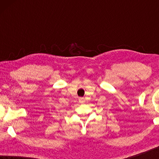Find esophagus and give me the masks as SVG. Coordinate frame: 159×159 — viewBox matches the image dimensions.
I'll use <instances>...</instances> for the list:
<instances>
[{
	"mask_svg": "<svg viewBox=\"0 0 159 159\" xmlns=\"http://www.w3.org/2000/svg\"><path fill=\"white\" fill-rule=\"evenodd\" d=\"M79 101H80V103H83V102H84V98H80Z\"/></svg>",
	"mask_w": 159,
	"mask_h": 159,
	"instance_id": "1",
	"label": "esophagus"
}]
</instances>
